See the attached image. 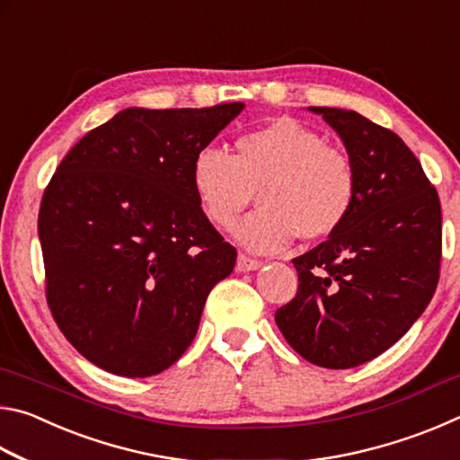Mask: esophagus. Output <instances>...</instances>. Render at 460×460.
<instances>
[{
    "mask_svg": "<svg viewBox=\"0 0 460 460\" xmlns=\"http://www.w3.org/2000/svg\"><path fill=\"white\" fill-rule=\"evenodd\" d=\"M261 266V261L249 258L245 253L237 255V271H253Z\"/></svg>",
    "mask_w": 460,
    "mask_h": 460,
    "instance_id": "1",
    "label": "esophagus"
}]
</instances>
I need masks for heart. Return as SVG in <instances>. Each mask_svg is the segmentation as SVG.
I'll return each mask as SVG.
<instances>
[{"mask_svg":"<svg viewBox=\"0 0 460 460\" xmlns=\"http://www.w3.org/2000/svg\"><path fill=\"white\" fill-rule=\"evenodd\" d=\"M190 181L202 211L219 229H231L258 192L261 208L237 227V239L253 252H278L296 235H332L359 192L351 155L292 118L245 131L235 155L205 146L194 155Z\"/></svg>","mask_w":460,"mask_h":460,"instance_id":"1","label":"heart"}]
</instances>
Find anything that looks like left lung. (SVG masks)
<instances>
[{
  "label": "left lung",
  "instance_id": "1",
  "mask_svg": "<svg viewBox=\"0 0 460 460\" xmlns=\"http://www.w3.org/2000/svg\"><path fill=\"white\" fill-rule=\"evenodd\" d=\"M337 131L359 176L349 219L294 258L298 292L276 310L296 353L326 369L376 359L410 331L440 276L438 192L394 131L357 111L308 107Z\"/></svg>",
  "mask_w": 460,
  "mask_h": 460
}]
</instances>
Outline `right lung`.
I'll return each mask as SVG.
<instances>
[{
	"mask_svg": "<svg viewBox=\"0 0 460 460\" xmlns=\"http://www.w3.org/2000/svg\"><path fill=\"white\" fill-rule=\"evenodd\" d=\"M243 107L123 109L79 139L46 186V300L97 367L123 377L168 369L197 334L208 292L235 268L190 170Z\"/></svg>",
	"mask_w": 460,
	"mask_h": 460,
	"instance_id": "1",
	"label": "right lung"
}]
</instances>
